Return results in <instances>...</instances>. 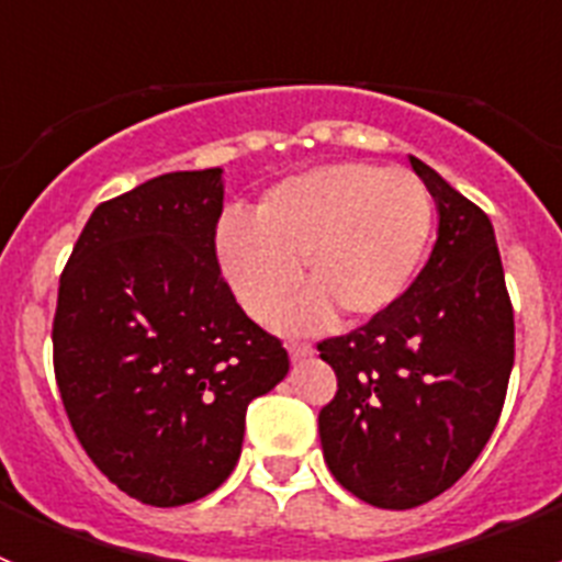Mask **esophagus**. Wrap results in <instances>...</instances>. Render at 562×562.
<instances>
[{
    "label": "esophagus",
    "mask_w": 562,
    "mask_h": 562,
    "mask_svg": "<svg viewBox=\"0 0 562 562\" xmlns=\"http://www.w3.org/2000/svg\"><path fill=\"white\" fill-rule=\"evenodd\" d=\"M312 355H315V351H312V346H306V342H290V360L292 362H301Z\"/></svg>",
    "instance_id": "obj_1"
}]
</instances>
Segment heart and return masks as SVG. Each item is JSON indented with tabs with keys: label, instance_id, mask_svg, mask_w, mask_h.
I'll list each match as a JSON object with an SVG mask.
<instances>
[{
	"label": "heart",
	"instance_id": "1",
	"mask_svg": "<svg viewBox=\"0 0 562 562\" xmlns=\"http://www.w3.org/2000/svg\"><path fill=\"white\" fill-rule=\"evenodd\" d=\"M252 220L225 216L213 252L222 278L256 321H270L301 286H312L281 329L312 335L346 310L351 321L389 312L414 284L434 231V200L411 171L331 162L278 182Z\"/></svg>",
	"mask_w": 562,
	"mask_h": 562
}]
</instances>
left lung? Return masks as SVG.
Listing matches in <instances>:
<instances>
[{
    "label": "left lung",
    "mask_w": 562,
    "mask_h": 562,
    "mask_svg": "<svg viewBox=\"0 0 562 562\" xmlns=\"http://www.w3.org/2000/svg\"><path fill=\"white\" fill-rule=\"evenodd\" d=\"M436 202V245L389 312L317 349L337 374L317 416L324 459L351 495L414 509L470 470L504 408L513 304L493 222L408 157Z\"/></svg>",
    "instance_id": "obj_1"
}]
</instances>
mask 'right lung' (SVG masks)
<instances>
[{
  "mask_svg": "<svg viewBox=\"0 0 562 562\" xmlns=\"http://www.w3.org/2000/svg\"><path fill=\"white\" fill-rule=\"evenodd\" d=\"M222 173H162L98 205L58 286L53 360L69 425L98 470L148 506L225 484L247 405L290 371L216 265Z\"/></svg>",
  "mask_w": 562,
  "mask_h": 562,
  "instance_id": "1",
  "label": "right lung"
}]
</instances>
